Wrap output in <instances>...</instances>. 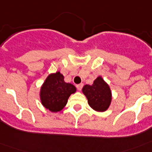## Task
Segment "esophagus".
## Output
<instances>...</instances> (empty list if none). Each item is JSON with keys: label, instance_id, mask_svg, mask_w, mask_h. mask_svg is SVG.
<instances>
[{"label": "esophagus", "instance_id": "1", "mask_svg": "<svg viewBox=\"0 0 152 152\" xmlns=\"http://www.w3.org/2000/svg\"><path fill=\"white\" fill-rule=\"evenodd\" d=\"M76 87H77V88L78 91H80V90L82 89V88H83V84H77V85H76Z\"/></svg>", "mask_w": 152, "mask_h": 152}]
</instances>
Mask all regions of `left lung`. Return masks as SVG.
Listing matches in <instances>:
<instances>
[{"label": "left lung", "mask_w": 152, "mask_h": 152, "mask_svg": "<svg viewBox=\"0 0 152 152\" xmlns=\"http://www.w3.org/2000/svg\"><path fill=\"white\" fill-rule=\"evenodd\" d=\"M88 98V103L94 110H107L111 102V91L107 83L100 77L94 81L92 85L86 84L82 89Z\"/></svg>", "instance_id": "8db88e82"}]
</instances>
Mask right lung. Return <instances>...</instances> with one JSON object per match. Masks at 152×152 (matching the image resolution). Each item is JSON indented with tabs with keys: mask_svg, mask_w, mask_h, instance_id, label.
Returning a JSON list of instances; mask_svg holds the SVG:
<instances>
[{
	"mask_svg": "<svg viewBox=\"0 0 152 152\" xmlns=\"http://www.w3.org/2000/svg\"><path fill=\"white\" fill-rule=\"evenodd\" d=\"M75 91V86L64 82V76L60 72L52 74L41 88L42 104L52 112H58L64 108L69 96Z\"/></svg>",
	"mask_w": 152,
	"mask_h": 152,
	"instance_id": "add662e5",
	"label": "right lung"
}]
</instances>
